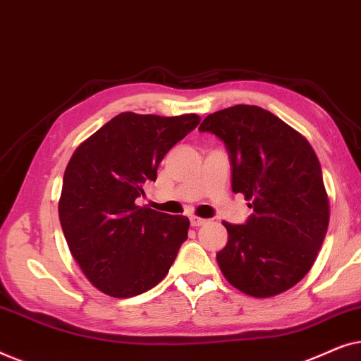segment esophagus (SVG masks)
<instances>
[{
    "label": "esophagus",
    "mask_w": 361,
    "mask_h": 361,
    "mask_svg": "<svg viewBox=\"0 0 361 361\" xmlns=\"http://www.w3.org/2000/svg\"><path fill=\"white\" fill-rule=\"evenodd\" d=\"M205 224H209V220H205V219H200V216H190V225L192 226H202V225H205Z\"/></svg>",
    "instance_id": "obj_1"
}]
</instances>
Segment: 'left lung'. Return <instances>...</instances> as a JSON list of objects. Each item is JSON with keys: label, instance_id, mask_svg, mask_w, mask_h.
Wrapping results in <instances>:
<instances>
[{"label": "left lung", "instance_id": "1", "mask_svg": "<svg viewBox=\"0 0 361 361\" xmlns=\"http://www.w3.org/2000/svg\"><path fill=\"white\" fill-rule=\"evenodd\" d=\"M199 131L224 141L231 190L253 209L243 225L224 221L228 243L216 253L221 273L253 298L284 293L312 268L329 226L327 192L312 146L255 105L212 113Z\"/></svg>", "mask_w": 361, "mask_h": 361}]
</instances>
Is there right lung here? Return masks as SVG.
<instances>
[{"label":"right lung","mask_w":361,"mask_h":361,"mask_svg":"<svg viewBox=\"0 0 361 361\" xmlns=\"http://www.w3.org/2000/svg\"><path fill=\"white\" fill-rule=\"evenodd\" d=\"M197 115L126 111L83 141L68 161L59 219L73 259L88 281L111 298H133L164 279L189 219L135 202L156 180L172 146L195 130Z\"/></svg>","instance_id":"obj_1"}]
</instances>
